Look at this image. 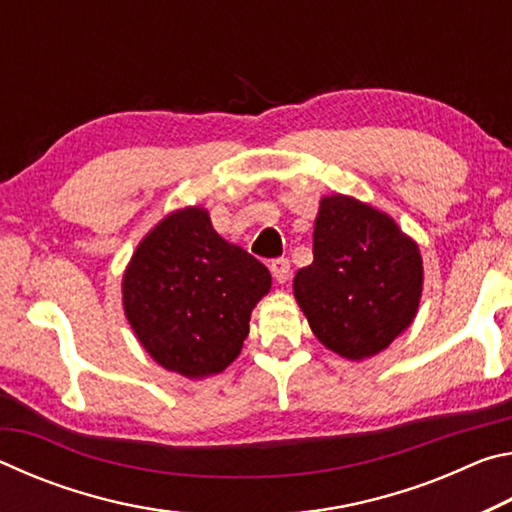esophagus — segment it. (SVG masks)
<instances>
[{
    "instance_id": "obj_1",
    "label": "esophagus",
    "mask_w": 512,
    "mask_h": 512,
    "mask_svg": "<svg viewBox=\"0 0 512 512\" xmlns=\"http://www.w3.org/2000/svg\"><path fill=\"white\" fill-rule=\"evenodd\" d=\"M271 273L275 277V282H280V284L287 282L289 275H291L289 259H273V262H271Z\"/></svg>"
}]
</instances>
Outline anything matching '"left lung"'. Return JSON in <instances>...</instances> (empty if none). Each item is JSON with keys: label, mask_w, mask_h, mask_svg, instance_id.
<instances>
[{"label": "left lung", "mask_w": 512, "mask_h": 512, "mask_svg": "<svg viewBox=\"0 0 512 512\" xmlns=\"http://www.w3.org/2000/svg\"><path fill=\"white\" fill-rule=\"evenodd\" d=\"M422 280L420 248L391 216L334 194L320 201L314 262L293 277V296L325 348L361 361L413 323Z\"/></svg>", "instance_id": "1"}]
</instances>
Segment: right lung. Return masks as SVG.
Wrapping results in <instances>:
<instances>
[{"mask_svg":"<svg viewBox=\"0 0 512 512\" xmlns=\"http://www.w3.org/2000/svg\"><path fill=\"white\" fill-rule=\"evenodd\" d=\"M268 289V268L225 241L205 207L164 216L121 280L137 341L164 370L187 379L219 375L239 357L250 311Z\"/></svg>","mask_w":512,"mask_h":512,"instance_id":"1","label":"right lung"}]
</instances>
